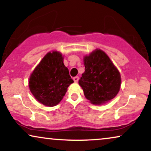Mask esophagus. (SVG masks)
Wrapping results in <instances>:
<instances>
[{
  "label": "esophagus",
  "mask_w": 151,
  "mask_h": 151,
  "mask_svg": "<svg viewBox=\"0 0 151 151\" xmlns=\"http://www.w3.org/2000/svg\"><path fill=\"white\" fill-rule=\"evenodd\" d=\"M73 81L75 82H78V80H79V77H78V76H76V77H74V78H73Z\"/></svg>",
  "instance_id": "esophagus-1"
}]
</instances>
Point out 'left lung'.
<instances>
[{"label":"left lung","mask_w":151,"mask_h":151,"mask_svg":"<svg viewBox=\"0 0 151 151\" xmlns=\"http://www.w3.org/2000/svg\"><path fill=\"white\" fill-rule=\"evenodd\" d=\"M85 71L79 80L86 98L93 104L108 102L118 93L121 76L104 51L97 49L84 56Z\"/></svg>","instance_id":"1"}]
</instances>
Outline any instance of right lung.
Wrapping results in <instances>:
<instances>
[{"instance_id": "obj_1", "label": "right lung", "mask_w": 151, "mask_h": 151, "mask_svg": "<svg viewBox=\"0 0 151 151\" xmlns=\"http://www.w3.org/2000/svg\"><path fill=\"white\" fill-rule=\"evenodd\" d=\"M59 51L47 53L36 66L29 80L30 91L36 100L47 106L60 102L73 82Z\"/></svg>"}]
</instances>
